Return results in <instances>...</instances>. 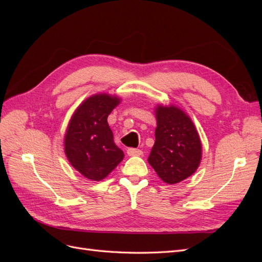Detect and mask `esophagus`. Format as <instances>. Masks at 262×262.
I'll return each mask as SVG.
<instances>
[{
    "instance_id": "34e87169",
    "label": "esophagus",
    "mask_w": 262,
    "mask_h": 262,
    "mask_svg": "<svg viewBox=\"0 0 262 262\" xmlns=\"http://www.w3.org/2000/svg\"><path fill=\"white\" fill-rule=\"evenodd\" d=\"M126 153H128L129 156H140V155L143 154V152H142L141 149H139V148H132V147L126 149Z\"/></svg>"
}]
</instances>
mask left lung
<instances>
[{
	"label": "left lung",
	"mask_w": 262,
	"mask_h": 262,
	"mask_svg": "<svg viewBox=\"0 0 262 262\" xmlns=\"http://www.w3.org/2000/svg\"><path fill=\"white\" fill-rule=\"evenodd\" d=\"M155 143L147 161L166 184L191 176L201 161L202 147L193 122L181 109L158 106Z\"/></svg>",
	"instance_id": "8db88e82"
}]
</instances>
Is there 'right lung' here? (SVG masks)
I'll list each match as a JSON object with an SVG mask.
<instances>
[{
  "instance_id": "right-lung-1",
  "label": "right lung",
  "mask_w": 262,
  "mask_h": 262,
  "mask_svg": "<svg viewBox=\"0 0 262 262\" xmlns=\"http://www.w3.org/2000/svg\"><path fill=\"white\" fill-rule=\"evenodd\" d=\"M120 102L116 96L98 94L76 109L66 134L64 150L69 162L82 175L99 181L123 160L107 118Z\"/></svg>"
}]
</instances>
